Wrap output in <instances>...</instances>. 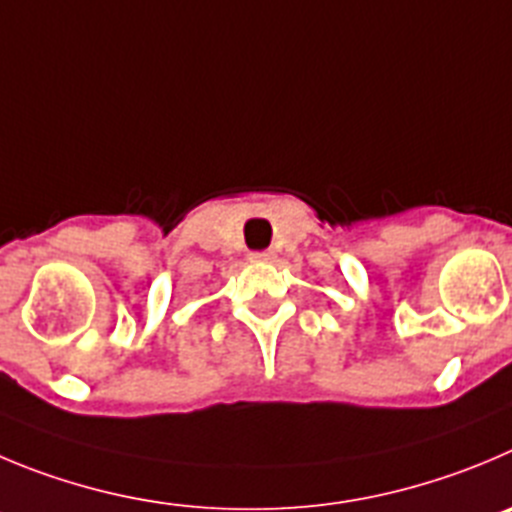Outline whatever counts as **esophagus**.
Wrapping results in <instances>:
<instances>
[{
    "instance_id": "esophagus-1",
    "label": "esophagus",
    "mask_w": 512,
    "mask_h": 512,
    "mask_svg": "<svg viewBox=\"0 0 512 512\" xmlns=\"http://www.w3.org/2000/svg\"><path fill=\"white\" fill-rule=\"evenodd\" d=\"M272 252L270 250H262V252H250V260L252 262H270L272 260Z\"/></svg>"
}]
</instances>
